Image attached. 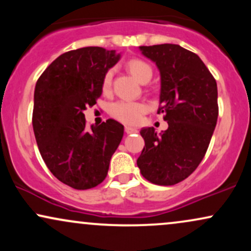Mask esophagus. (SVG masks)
<instances>
[{
    "label": "esophagus",
    "mask_w": 251,
    "mask_h": 251,
    "mask_svg": "<svg viewBox=\"0 0 251 251\" xmlns=\"http://www.w3.org/2000/svg\"><path fill=\"white\" fill-rule=\"evenodd\" d=\"M125 132L127 134H133V133H138V129L134 128V127H131V126H126Z\"/></svg>",
    "instance_id": "obj_1"
}]
</instances>
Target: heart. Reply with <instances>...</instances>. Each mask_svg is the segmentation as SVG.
<instances>
[{
	"label": "heart",
	"mask_w": 251,
	"mask_h": 251,
	"mask_svg": "<svg viewBox=\"0 0 251 251\" xmlns=\"http://www.w3.org/2000/svg\"><path fill=\"white\" fill-rule=\"evenodd\" d=\"M127 68L131 74L139 82L146 83L152 77V68L149 63L139 59H132L127 62ZM113 80V70H109L105 73L102 79L103 91H108L112 86ZM146 112V105L140 101H126L120 100L112 103L109 107V113L114 119L125 124H137L140 118Z\"/></svg>",
	"instance_id": "heart-1"
}]
</instances>
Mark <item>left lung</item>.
Instances as JSON below:
<instances>
[{
    "label": "left lung",
    "instance_id": "left-lung-1",
    "mask_svg": "<svg viewBox=\"0 0 251 251\" xmlns=\"http://www.w3.org/2000/svg\"><path fill=\"white\" fill-rule=\"evenodd\" d=\"M160 74L159 108L169 127H143L145 140L137 160L143 177L157 185L188 178L205 155L218 117L217 83L197 54L179 45L140 46Z\"/></svg>",
    "mask_w": 251,
    "mask_h": 251
}]
</instances>
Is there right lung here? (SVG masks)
Returning <instances> with one entry per match:
<instances>
[{
	"instance_id": "add662e5",
	"label": "right lung",
	"mask_w": 251,
	"mask_h": 251,
	"mask_svg": "<svg viewBox=\"0 0 251 251\" xmlns=\"http://www.w3.org/2000/svg\"><path fill=\"white\" fill-rule=\"evenodd\" d=\"M120 53L101 47L67 51L46 68L34 91L33 128L40 153L60 181L76 190L99 185L124 126L107 119L86 128L85 111L101 96L102 79Z\"/></svg>"
}]
</instances>
